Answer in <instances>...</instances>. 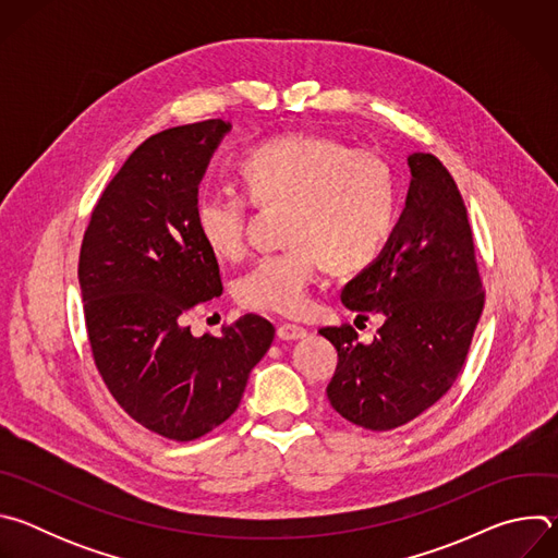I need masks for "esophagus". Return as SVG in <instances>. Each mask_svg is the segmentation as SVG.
<instances>
[{"instance_id":"esophagus-1","label":"esophagus","mask_w":558,"mask_h":558,"mask_svg":"<svg viewBox=\"0 0 558 558\" xmlns=\"http://www.w3.org/2000/svg\"><path fill=\"white\" fill-rule=\"evenodd\" d=\"M278 338L284 342H293V340H304L306 338V329L298 327V325H280L278 327Z\"/></svg>"}]
</instances>
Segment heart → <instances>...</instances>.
I'll list each match as a JSON object with an SVG mask.
<instances>
[{"label": "heart", "mask_w": 558, "mask_h": 558, "mask_svg": "<svg viewBox=\"0 0 558 558\" xmlns=\"http://www.w3.org/2000/svg\"><path fill=\"white\" fill-rule=\"evenodd\" d=\"M258 205H284L289 250L265 256L238 280V302L254 311L298 315L329 263L360 271L386 247L397 218L395 174L373 149L329 134L295 132L252 147L241 161ZM194 222L205 247L225 260L247 247L250 201L243 194H201Z\"/></svg>", "instance_id": "heart-1"}]
</instances>
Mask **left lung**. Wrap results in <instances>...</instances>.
<instances>
[{"label":"left lung","mask_w":558,"mask_h":558,"mask_svg":"<svg viewBox=\"0 0 558 558\" xmlns=\"http://www.w3.org/2000/svg\"><path fill=\"white\" fill-rule=\"evenodd\" d=\"M407 207L381 254L342 289L351 311L384 317L371 344L353 327L320 329L338 349L331 407L368 430L404 426L457 379L484 311L463 198L433 154L409 156Z\"/></svg>","instance_id":"left-lung-1"}]
</instances>
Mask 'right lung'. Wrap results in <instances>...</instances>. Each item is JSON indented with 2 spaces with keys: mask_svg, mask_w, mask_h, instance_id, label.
<instances>
[{
  "mask_svg": "<svg viewBox=\"0 0 558 558\" xmlns=\"http://www.w3.org/2000/svg\"><path fill=\"white\" fill-rule=\"evenodd\" d=\"M229 121L143 141L101 194L78 256L95 364L119 407L147 430L192 441L241 404L276 329L247 313L222 336H192L185 315L222 293L194 222L198 185Z\"/></svg>",
  "mask_w": 558,
  "mask_h": 558,
  "instance_id": "right-lung-1",
  "label": "right lung"
}]
</instances>
